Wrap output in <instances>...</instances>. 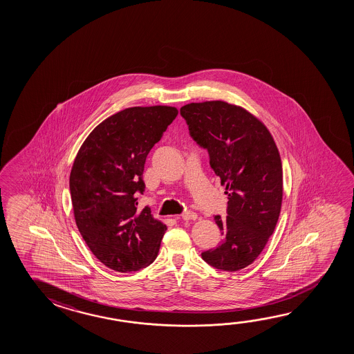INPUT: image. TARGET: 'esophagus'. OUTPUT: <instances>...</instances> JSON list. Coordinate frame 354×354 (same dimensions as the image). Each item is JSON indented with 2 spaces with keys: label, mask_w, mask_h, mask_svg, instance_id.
Segmentation results:
<instances>
[{
  "label": "esophagus",
  "mask_w": 354,
  "mask_h": 354,
  "mask_svg": "<svg viewBox=\"0 0 354 354\" xmlns=\"http://www.w3.org/2000/svg\"><path fill=\"white\" fill-rule=\"evenodd\" d=\"M181 218L184 221H195L197 218V214L195 212H184L181 214Z\"/></svg>",
  "instance_id": "34e87169"
}]
</instances>
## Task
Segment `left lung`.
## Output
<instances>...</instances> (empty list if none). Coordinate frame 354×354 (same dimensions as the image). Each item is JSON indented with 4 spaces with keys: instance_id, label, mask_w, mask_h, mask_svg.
<instances>
[{
    "instance_id": "left-lung-1",
    "label": "left lung",
    "mask_w": 354,
    "mask_h": 354,
    "mask_svg": "<svg viewBox=\"0 0 354 354\" xmlns=\"http://www.w3.org/2000/svg\"><path fill=\"white\" fill-rule=\"evenodd\" d=\"M197 145L226 187V217L214 216L223 239L201 253L209 266L237 272L261 254L272 236L283 201V167L266 124L226 101L192 102L180 109Z\"/></svg>"
}]
</instances>
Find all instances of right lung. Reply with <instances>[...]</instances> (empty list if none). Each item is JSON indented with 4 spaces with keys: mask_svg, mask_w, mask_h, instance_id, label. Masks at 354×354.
Wrapping results in <instances>:
<instances>
[{
    "mask_svg": "<svg viewBox=\"0 0 354 354\" xmlns=\"http://www.w3.org/2000/svg\"><path fill=\"white\" fill-rule=\"evenodd\" d=\"M176 116L171 106L124 109L93 128L76 154L69 181L76 226L112 270L137 272L157 258L167 226L149 207L137 209V194L148 153Z\"/></svg>",
    "mask_w": 354,
    "mask_h": 354,
    "instance_id": "right-lung-1",
    "label": "right lung"
}]
</instances>
